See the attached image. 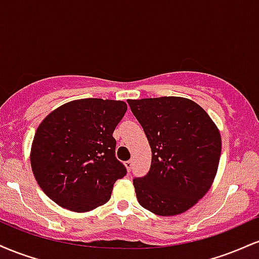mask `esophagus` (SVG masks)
Wrapping results in <instances>:
<instances>
[{"label":"esophagus","instance_id":"esophagus-1","mask_svg":"<svg viewBox=\"0 0 259 259\" xmlns=\"http://www.w3.org/2000/svg\"><path fill=\"white\" fill-rule=\"evenodd\" d=\"M124 165L126 167L127 171H130V170H132V168H133V160H126V162H124Z\"/></svg>","mask_w":259,"mask_h":259}]
</instances>
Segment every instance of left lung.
<instances>
[{
  "instance_id": "left-lung-1",
  "label": "left lung",
  "mask_w": 259,
  "mask_h": 259,
  "mask_svg": "<svg viewBox=\"0 0 259 259\" xmlns=\"http://www.w3.org/2000/svg\"><path fill=\"white\" fill-rule=\"evenodd\" d=\"M152 151L150 171L133 180L139 203L157 215L186 212L207 194L218 170L222 138L192 100H127Z\"/></svg>"
}]
</instances>
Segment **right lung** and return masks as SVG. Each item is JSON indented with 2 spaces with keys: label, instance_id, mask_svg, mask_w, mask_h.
Segmentation results:
<instances>
[{
  "label": "right lung",
  "instance_id": "1",
  "mask_svg": "<svg viewBox=\"0 0 259 259\" xmlns=\"http://www.w3.org/2000/svg\"><path fill=\"white\" fill-rule=\"evenodd\" d=\"M126 109L123 101L81 99L41 121L31 144V169L58 206L84 213L109 201L114 183L126 174L113 138Z\"/></svg>",
  "mask_w": 259,
  "mask_h": 259
}]
</instances>
